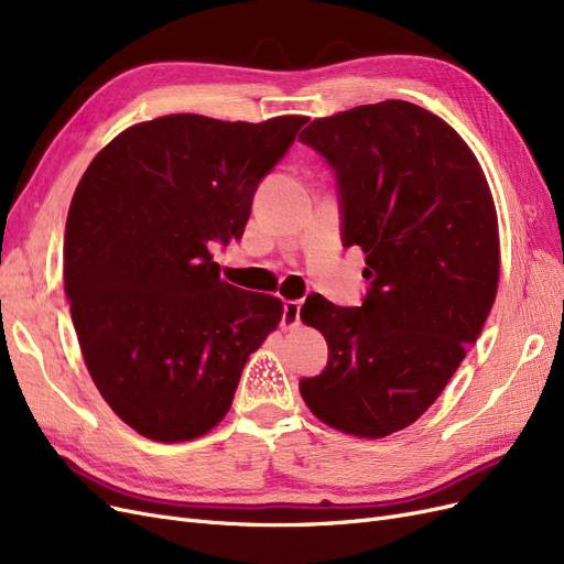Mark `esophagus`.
Listing matches in <instances>:
<instances>
[{
    "mask_svg": "<svg viewBox=\"0 0 564 564\" xmlns=\"http://www.w3.org/2000/svg\"><path fill=\"white\" fill-rule=\"evenodd\" d=\"M300 308H302L300 300H285L283 302V316H281L283 328H295V325L300 323Z\"/></svg>",
    "mask_w": 564,
    "mask_h": 564,
    "instance_id": "34e87169",
    "label": "esophagus"
}]
</instances>
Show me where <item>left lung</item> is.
Returning <instances> with one entry per match:
<instances>
[{
    "mask_svg": "<svg viewBox=\"0 0 564 564\" xmlns=\"http://www.w3.org/2000/svg\"><path fill=\"white\" fill-rule=\"evenodd\" d=\"M300 140L330 166L341 246L362 248L370 281L360 306L306 297L328 366L300 393L328 426L381 438L420 420L482 333L499 283L492 194L457 131L405 100L316 119Z\"/></svg>",
    "mask_w": 564,
    "mask_h": 564,
    "instance_id": "obj_1",
    "label": "left lung"
}]
</instances>
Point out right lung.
Returning a JSON list of instances; mask_svg holds the SVG:
<instances>
[{
	"mask_svg": "<svg viewBox=\"0 0 564 564\" xmlns=\"http://www.w3.org/2000/svg\"><path fill=\"white\" fill-rule=\"evenodd\" d=\"M306 117L264 123L171 115L131 126L90 161L65 225V295L86 368L121 420L161 443L208 433L279 297L220 279L262 177Z\"/></svg>",
	"mask_w": 564,
	"mask_h": 564,
	"instance_id": "1",
	"label": "right lung"
}]
</instances>
